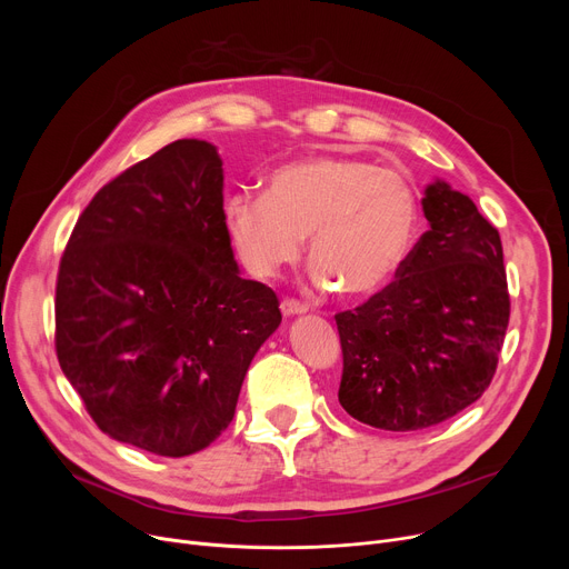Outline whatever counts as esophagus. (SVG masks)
I'll return each mask as SVG.
<instances>
[{
	"label": "esophagus",
	"instance_id": "34e87169",
	"mask_svg": "<svg viewBox=\"0 0 569 569\" xmlns=\"http://www.w3.org/2000/svg\"><path fill=\"white\" fill-rule=\"evenodd\" d=\"M307 305L300 300H292V297H283L281 300V311L283 316H297V313H307Z\"/></svg>",
	"mask_w": 569,
	"mask_h": 569
}]
</instances>
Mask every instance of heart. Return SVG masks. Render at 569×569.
I'll list each match as a JSON object with an SVG mask.
<instances>
[{
	"label": "heart",
	"instance_id": "1",
	"mask_svg": "<svg viewBox=\"0 0 569 569\" xmlns=\"http://www.w3.org/2000/svg\"><path fill=\"white\" fill-rule=\"evenodd\" d=\"M234 247L258 274L309 256L318 279L348 297L390 283L417 237L420 209L406 179L355 157H313L269 174L267 193L239 191L226 202Z\"/></svg>",
	"mask_w": 569,
	"mask_h": 569
}]
</instances>
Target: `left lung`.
<instances>
[{"mask_svg": "<svg viewBox=\"0 0 569 569\" xmlns=\"http://www.w3.org/2000/svg\"><path fill=\"white\" fill-rule=\"evenodd\" d=\"M422 209L431 228L395 281L335 316L339 403L385 431L436 427L480 399L510 322L498 230L440 179Z\"/></svg>", "mask_w": 569, "mask_h": 569, "instance_id": "8db88e82", "label": "left lung"}]
</instances>
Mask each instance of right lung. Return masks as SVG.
<instances>
[{"label":"right lung","mask_w":569,"mask_h":569,"mask_svg":"<svg viewBox=\"0 0 569 569\" xmlns=\"http://www.w3.org/2000/svg\"><path fill=\"white\" fill-rule=\"evenodd\" d=\"M223 161L174 140L127 168L78 217L54 288L59 367L97 427L187 457L232 422L279 297L239 277Z\"/></svg>","instance_id":"1"}]
</instances>
